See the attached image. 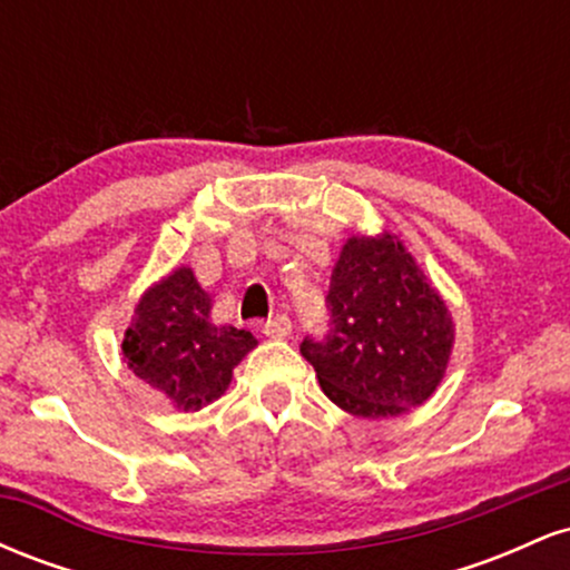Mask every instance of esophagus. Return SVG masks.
Listing matches in <instances>:
<instances>
[{"instance_id":"1","label":"esophagus","mask_w":570,"mask_h":570,"mask_svg":"<svg viewBox=\"0 0 570 570\" xmlns=\"http://www.w3.org/2000/svg\"><path fill=\"white\" fill-rule=\"evenodd\" d=\"M263 332L265 337H273V340H284L292 335V318L284 316V313H278V316L267 318V322L263 324Z\"/></svg>"}]
</instances>
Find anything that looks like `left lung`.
Listing matches in <instances>:
<instances>
[{
	"label": "left lung",
	"mask_w": 570,
	"mask_h": 570,
	"mask_svg": "<svg viewBox=\"0 0 570 570\" xmlns=\"http://www.w3.org/2000/svg\"><path fill=\"white\" fill-rule=\"evenodd\" d=\"M330 332L299 351L322 391L358 417L421 407L442 383L455 326L440 292L391 233L353 235L332 271Z\"/></svg>",
	"instance_id": "8db88e82"
}]
</instances>
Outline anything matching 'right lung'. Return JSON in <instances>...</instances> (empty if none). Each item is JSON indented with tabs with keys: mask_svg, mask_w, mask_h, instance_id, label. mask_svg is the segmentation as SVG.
Segmentation results:
<instances>
[{
	"mask_svg": "<svg viewBox=\"0 0 570 570\" xmlns=\"http://www.w3.org/2000/svg\"><path fill=\"white\" fill-rule=\"evenodd\" d=\"M208 313L212 297L181 265L141 294L126 330L128 370L176 410L195 412L217 402L240 358L257 345L252 332L212 324Z\"/></svg>",
	"mask_w": 570,
	"mask_h": 570,
	"instance_id": "right-lung-1",
	"label": "right lung"
}]
</instances>
